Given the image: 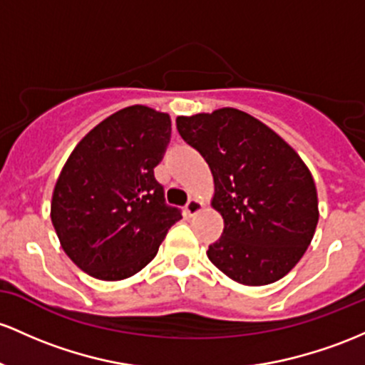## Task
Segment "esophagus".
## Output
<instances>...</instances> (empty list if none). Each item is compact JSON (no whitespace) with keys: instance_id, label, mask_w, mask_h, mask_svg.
I'll use <instances>...</instances> for the list:
<instances>
[{"instance_id":"1","label":"esophagus","mask_w":365,"mask_h":365,"mask_svg":"<svg viewBox=\"0 0 365 365\" xmlns=\"http://www.w3.org/2000/svg\"><path fill=\"white\" fill-rule=\"evenodd\" d=\"M201 207H202V204H201V201H197V199H189V202H187V206H185V211H187V215H195V213H199V211H201Z\"/></svg>"}]
</instances>
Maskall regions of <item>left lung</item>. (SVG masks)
Returning <instances> with one entry per match:
<instances>
[{"label":"left lung","mask_w":365,"mask_h":365,"mask_svg":"<svg viewBox=\"0 0 365 365\" xmlns=\"http://www.w3.org/2000/svg\"><path fill=\"white\" fill-rule=\"evenodd\" d=\"M180 137L206 159L222 237L207 250L216 268L246 286L282 279L305 255L319 222L314 178L267 124L237 109L176 118Z\"/></svg>","instance_id":"obj_1"}]
</instances>
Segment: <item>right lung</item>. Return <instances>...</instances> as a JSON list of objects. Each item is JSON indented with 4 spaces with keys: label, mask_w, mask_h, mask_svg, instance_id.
<instances>
[{
    "label": "right lung",
    "mask_w": 365,
    "mask_h": 365,
    "mask_svg": "<svg viewBox=\"0 0 365 365\" xmlns=\"http://www.w3.org/2000/svg\"><path fill=\"white\" fill-rule=\"evenodd\" d=\"M170 140V115L131 106L95 126L62 168L51 222L67 256L91 277L135 275L182 218L154 176Z\"/></svg>",
    "instance_id": "1"
}]
</instances>
